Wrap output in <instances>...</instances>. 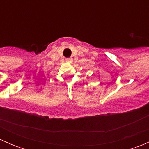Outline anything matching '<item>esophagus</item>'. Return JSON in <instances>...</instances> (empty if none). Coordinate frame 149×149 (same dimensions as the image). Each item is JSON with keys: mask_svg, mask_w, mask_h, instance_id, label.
<instances>
[{"mask_svg": "<svg viewBox=\"0 0 149 149\" xmlns=\"http://www.w3.org/2000/svg\"><path fill=\"white\" fill-rule=\"evenodd\" d=\"M65 61H66V62H67V63H71L72 61H73V58H66Z\"/></svg>", "mask_w": 149, "mask_h": 149, "instance_id": "1", "label": "esophagus"}]
</instances>
